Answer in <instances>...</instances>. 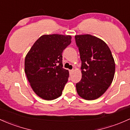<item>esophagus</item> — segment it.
I'll return each instance as SVG.
<instances>
[{
  "mask_svg": "<svg viewBox=\"0 0 130 130\" xmlns=\"http://www.w3.org/2000/svg\"><path fill=\"white\" fill-rule=\"evenodd\" d=\"M73 70H69V73H70V74H72L73 73Z\"/></svg>",
  "mask_w": 130,
  "mask_h": 130,
  "instance_id": "1",
  "label": "esophagus"
}]
</instances>
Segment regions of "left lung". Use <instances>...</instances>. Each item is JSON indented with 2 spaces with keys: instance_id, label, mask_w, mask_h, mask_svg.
I'll return each mask as SVG.
<instances>
[{
  "instance_id": "1",
  "label": "left lung",
  "mask_w": 130,
  "mask_h": 130,
  "mask_svg": "<svg viewBox=\"0 0 130 130\" xmlns=\"http://www.w3.org/2000/svg\"><path fill=\"white\" fill-rule=\"evenodd\" d=\"M81 60L82 78L76 83L78 94L91 101L100 98L113 79L115 63L108 45L90 35L75 36Z\"/></svg>"
}]
</instances>
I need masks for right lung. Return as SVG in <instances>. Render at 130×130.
I'll return each instance as SVG.
<instances>
[{
  "instance_id": "add662e5",
  "label": "right lung",
  "mask_w": 130,
  "mask_h": 130,
  "mask_svg": "<svg viewBox=\"0 0 130 130\" xmlns=\"http://www.w3.org/2000/svg\"><path fill=\"white\" fill-rule=\"evenodd\" d=\"M72 36L53 34L41 36L25 57V72L34 92L51 101L62 94L69 72L62 63L63 51L71 43Z\"/></svg>"
}]
</instances>
